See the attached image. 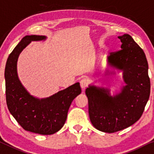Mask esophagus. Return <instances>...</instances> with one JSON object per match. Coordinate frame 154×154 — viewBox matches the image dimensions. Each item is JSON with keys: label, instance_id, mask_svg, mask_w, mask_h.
<instances>
[{"label": "esophagus", "instance_id": "esophagus-1", "mask_svg": "<svg viewBox=\"0 0 154 154\" xmlns=\"http://www.w3.org/2000/svg\"><path fill=\"white\" fill-rule=\"evenodd\" d=\"M89 85V80L87 78H83L80 81V86L82 89H85L86 87H87Z\"/></svg>", "mask_w": 154, "mask_h": 154}]
</instances>
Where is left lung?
I'll return each instance as SVG.
<instances>
[{"label": "left lung", "instance_id": "left-lung-1", "mask_svg": "<svg viewBox=\"0 0 154 154\" xmlns=\"http://www.w3.org/2000/svg\"><path fill=\"white\" fill-rule=\"evenodd\" d=\"M121 50L110 53V65L123 71L126 86L111 96L109 90L89 86L86 89L90 120L94 128L113 133L132 125L142 116L150 95L148 62L142 48L129 34L118 36Z\"/></svg>", "mask_w": 154, "mask_h": 154}]
</instances>
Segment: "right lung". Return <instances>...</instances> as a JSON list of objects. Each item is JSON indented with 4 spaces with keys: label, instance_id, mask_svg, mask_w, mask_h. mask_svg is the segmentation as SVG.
I'll return each mask as SVG.
<instances>
[{
    "label": "right lung",
    "instance_id": "right-lung-1",
    "mask_svg": "<svg viewBox=\"0 0 154 154\" xmlns=\"http://www.w3.org/2000/svg\"><path fill=\"white\" fill-rule=\"evenodd\" d=\"M45 38L44 36H25L10 53L5 69V96L8 110L24 130L49 135L64 125L69 106L82 89L77 82L51 97L40 100L31 96L23 87L17 73L18 56L32 41Z\"/></svg>",
    "mask_w": 154,
    "mask_h": 154
}]
</instances>
